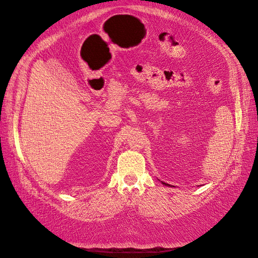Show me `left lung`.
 <instances>
[{
    "label": "left lung",
    "mask_w": 258,
    "mask_h": 258,
    "mask_svg": "<svg viewBox=\"0 0 258 258\" xmlns=\"http://www.w3.org/2000/svg\"><path fill=\"white\" fill-rule=\"evenodd\" d=\"M162 183H163V182H162ZM163 184H166V183H163ZM166 185H168V186H170V185H169V184H166Z\"/></svg>",
    "instance_id": "1"
}]
</instances>
